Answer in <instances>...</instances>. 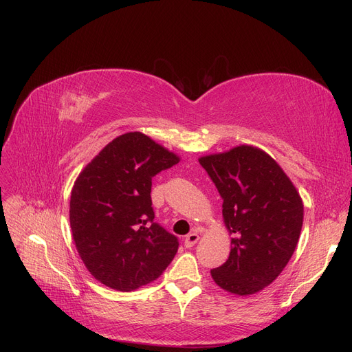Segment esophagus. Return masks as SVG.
Here are the masks:
<instances>
[{
	"label": "esophagus",
	"instance_id": "esophagus-1",
	"mask_svg": "<svg viewBox=\"0 0 352 352\" xmlns=\"http://www.w3.org/2000/svg\"><path fill=\"white\" fill-rule=\"evenodd\" d=\"M198 239H199V235L197 232H191L186 236V241H184V244H186L187 248H191L198 243Z\"/></svg>",
	"mask_w": 352,
	"mask_h": 352
}]
</instances>
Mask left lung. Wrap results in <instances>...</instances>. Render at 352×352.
I'll list each match as a JSON object with an SVG mask.
<instances>
[{
    "instance_id": "left-lung-1",
    "label": "left lung",
    "mask_w": 352,
    "mask_h": 352,
    "mask_svg": "<svg viewBox=\"0 0 352 352\" xmlns=\"http://www.w3.org/2000/svg\"><path fill=\"white\" fill-rule=\"evenodd\" d=\"M223 197L224 224L232 235L228 260L211 276L235 295L268 287L298 244L304 204L288 175L261 148L238 145L198 158Z\"/></svg>"
}]
</instances>
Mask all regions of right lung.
<instances>
[{"instance_id": "right-lung-1", "label": "right lung", "mask_w": 352, "mask_h": 352, "mask_svg": "<svg viewBox=\"0 0 352 352\" xmlns=\"http://www.w3.org/2000/svg\"><path fill=\"white\" fill-rule=\"evenodd\" d=\"M179 157L142 133L114 138L85 165L71 191L69 224L89 274L117 291L155 281L178 239L154 223L153 177Z\"/></svg>"}]
</instances>
